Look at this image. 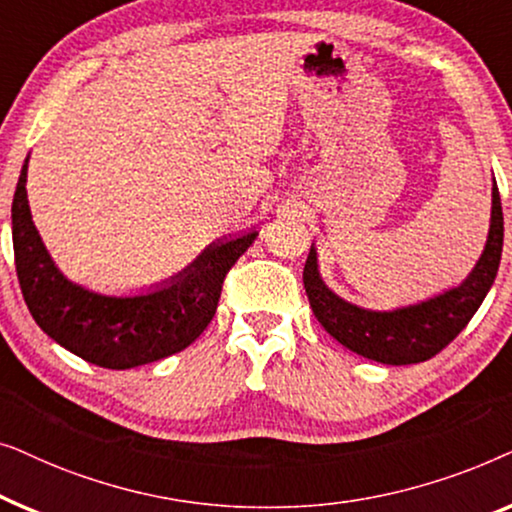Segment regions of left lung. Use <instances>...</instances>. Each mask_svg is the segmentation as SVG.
I'll list each match as a JSON object with an SVG mask.
<instances>
[{"instance_id": "obj_1", "label": "left lung", "mask_w": 512, "mask_h": 512, "mask_svg": "<svg viewBox=\"0 0 512 512\" xmlns=\"http://www.w3.org/2000/svg\"><path fill=\"white\" fill-rule=\"evenodd\" d=\"M503 212L499 188H492V226L478 265L461 286L419 305L394 312H373L335 296L321 282L317 251L310 249L305 261L303 284L319 324L349 352L387 366H408L431 359L464 331L473 314L492 289L501 263Z\"/></svg>"}]
</instances>
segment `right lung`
<instances>
[{
	"label": "right lung",
	"mask_w": 512,
	"mask_h": 512,
	"mask_svg": "<svg viewBox=\"0 0 512 512\" xmlns=\"http://www.w3.org/2000/svg\"><path fill=\"white\" fill-rule=\"evenodd\" d=\"M27 160L13 195V256L20 291L41 331L95 366L125 370L186 349L216 314L223 279L256 240V230L214 244L170 286L111 298L67 282L48 256L27 205Z\"/></svg>",
	"instance_id": "1"
}]
</instances>
